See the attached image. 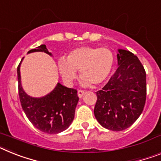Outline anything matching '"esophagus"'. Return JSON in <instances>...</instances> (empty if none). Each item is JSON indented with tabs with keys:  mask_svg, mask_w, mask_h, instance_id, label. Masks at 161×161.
<instances>
[{
	"mask_svg": "<svg viewBox=\"0 0 161 161\" xmlns=\"http://www.w3.org/2000/svg\"><path fill=\"white\" fill-rule=\"evenodd\" d=\"M85 92L83 91V90H78V96L79 98H81V97H83V96L84 95Z\"/></svg>",
	"mask_w": 161,
	"mask_h": 161,
	"instance_id": "1",
	"label": "esophagus"
}]
</instances>
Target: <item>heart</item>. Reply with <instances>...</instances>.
Here are the masks:
<instances>
[{
  "instance_id": "heart-1",
  "label": "heart",
  "mask_w": 161,
  "mask_h": 161,
  "mask_svg": "<svg viewBox=\"0 0 161 161\" xmlns=\"http://www.w3.org/2000/svg\"><path fill=\"white\" fill-rule=\"evenodd\" d=\"M114 55L106 47H82L68 54L66 60H60L59 70L66 82H72L79 70L85 84L97 87L107 80L114 67Z\"/></svg>"
}]
</instances>
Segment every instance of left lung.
<instances>
[{"instance_id": "8db88e82", "label": "left lung", "mask_w": 161, "mask_h": 161, "mask_svg": "<svg viewBox=\"0 0 161 161\" xmlns=\"http://www.w3.org/2000/svg\"><path fill=\"white\" fill-rule=\"evenodd\" d=\"M119 67L102 90L97 92L94 114L101 126L112 131L130 127L141 115L146 103L147 79L136 55L119 50Z\"/></svg>"}]
</instances>
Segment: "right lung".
I'll return each mask as SVG.
<instances>
[{
	"instance_id": "obj_1",
	"label": "right lung",
	"mask_w": 161,
	"mask_h": 161,
	"mask_svg": "<svg viewBox=\"0 0 161 161\" xmlns=\"http://www.w3.org/2000/svg\"><path fill=\"white\" fill-rule=\"evenodd\" d=\"M42 51L51 55L46 45L32 49L28 53ZM24 59V58H23ZM20 61L17 68L19 96L24 113L33 126L42 132L55 134L67 129L73 122L78 101L77 90L69 88L60 83L52 92L40 98L32 97L24 91L20 81Z\"/></svg>"
}]
</instances>
